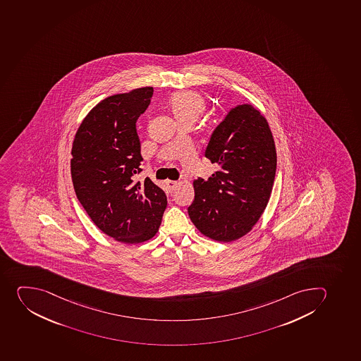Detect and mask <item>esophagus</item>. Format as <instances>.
<instances>
[{"label":"esophagus","instance_id":"1","mask_svg":"<svg viewBox=\"0 0 361 361\" xmlns=\"http://www.w3.org/2000/svg\"><path fill=\"white\" fill-rule=\"evenodd\" d=\"M178 183H179V182L172 181V180H167V181H166V185L169 187V192H173V190L176 188Z\"/></svg>","mask_w":361,"mask_h":361}]
</instances>
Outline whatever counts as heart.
I'll return each instance as SVG.
<instances>
[{
	"label": "heart",
	"instance_id": "b5f03b06",
	"mask_svg": "<svg viewBox=\"0 0 361 361\" xmlns=\"http://www.w3.org/2000/svg\"><path fill=\"white\" fill-rule=\"evenodd\" d=\"M173 114L176 115L178 121L185 117H194L199 118L204 111V101L199 94L192 92H181L176 94L171 99Z\"/></svg>",
	"mask_w": 361,
	"mask_h": 361
}]
</instances>
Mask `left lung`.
<instances>
[{
    "label": "left lung",
    "instance_id": "left-lung-1",
    "mask_svg": "<svg viewBox=\"0 0 361 361\" xmlns=\"http://www.w3.org/2000/svg\"><path fill=\"white\" fill-rule=\"evenodd\" d=\"M219 166L208 180H194L189 217L209 238L232 242L258 222L276 172L274 139L267 121L251 104L228 110L204 152Z\"/></svg>",
    "mask_w": 361,
    "mask_h": 361
}]
</instances>
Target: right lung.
<instances>
[{"label":"right lung","mask_w":361,"mask_h":361,"mask_svg":"<svg viewBox=\"0 0 361 361\" xmlns=\"http://www.w3.org/2000/svg\"><path fill=\"white\" fill-rule=\"evenodd\" d=\"M152 87L103 99L83 119L72 147L76 197L96 226L133 244L152 238L167 205L166 192L142 172L136 123L152 99Z\"/></svg>","instance_id":"obj_1"}]
</instances>
